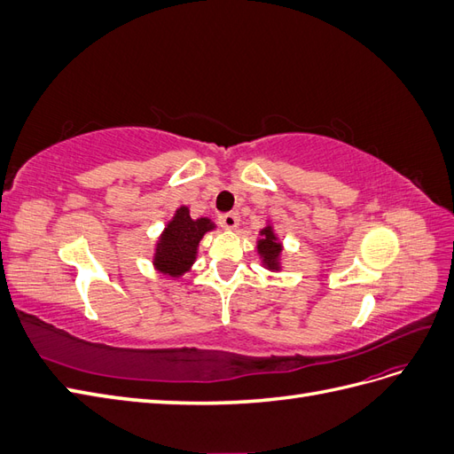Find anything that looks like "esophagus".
<instances>
[{
  "mask_svg": "<svg viewBox=\"0 0 454 454\" xmlns=\"http://www.w3.org/2000/svg\"><path fill=\"white\" fill-rule=\"evenodd\" d=\"M219 223H222V227H225V229H235L239 225V215L232 212L222 214L219 215Z\"/></svg>",
  "mask_w": 454,
  "mask_h": 454,
  "instance_id": "34e87169",
  "label": "esophagus"
}]
</instances>
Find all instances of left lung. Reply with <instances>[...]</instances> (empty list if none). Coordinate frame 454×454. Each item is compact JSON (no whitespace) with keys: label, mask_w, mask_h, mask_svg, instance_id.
Listing matches in <instances>:
<instances>
[{"label":"left lung","mask_w":454,"mask_h":454,"mask_svg":"<svg viewBox=\"0 0 454 454\" xmlns=\"http://www.w3.org/2000/svg\"><path fill=\"white\" fill-rule=\"evenodd\" d=\"M257 252L263 255V263H267L269 269H278V255L282 252V246L277 240V237H274L270 227H265L261 231Z\"/></svg>","instance_id":"8db88e82"}]
</instances>
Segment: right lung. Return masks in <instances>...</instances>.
Listing matches in <instances>:
<instances>
[{
	"label": "right lung",
	"instance_id": "right-lung-1",
	"mask_svg": "<svg viewBox=\"0 0 454 454\" xmlns=\"http://www.w3.org/2000/svg\"><path fill=\"white\" fill-rule=\"evenodd\" d=\"M212 229L214 223L210 219H193L185 206H182L157 244L155 267L170 277H182L193 265L204 232Z\"/></svg>",
	"mask_w": 454,
	"mask_h": 454
}]
</instances>
